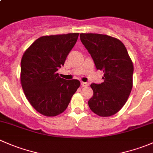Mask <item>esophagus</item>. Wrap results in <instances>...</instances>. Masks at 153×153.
Returning a JSON list of instances; mask_svg holds the SVG:
<instances>
[{"mask_svg":"<svg viewBox=\"0 0 153 153\" xmlns=\"http://www.w3.org/2000/svg\"><path fill=\"white\" fill-rule=\"evenodd\" d=\"M81 86H82V87H87V86H89V83L83 82V81H81Z\"/></svg>","mask_w":153,"mask_h":153,"instance_id":"34e87169","label":"esophagus"}]
</instances>
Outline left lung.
<instances>
[{"mask_svg":"<svg viewBox=\"0 0 153 153\" xmlns=\"http://www.w3.org/2000/svg\"><path fill=\"white\" fill-rule=\"evenodd\" d=\"M80 39L91 55L97 70L104 72L101 84H91L93 96L90 110L101 117H110L123 107L132 89L133 63L119 39L99 33H81Z\"/></svg>","mask_w":153,"mask_h":153,"instance_id":"left-lung-1","label":"left lung"}]
</instances>
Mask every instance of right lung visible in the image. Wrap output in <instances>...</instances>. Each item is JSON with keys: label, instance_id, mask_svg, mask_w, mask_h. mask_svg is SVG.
Wrapping results in <instances>:
<instances>
[{"label": "right lung", "instance_id": "add662e5", "mask_svg": "<svg viewBox=\"0 0 153 153\" xmlns=\"http://www.w3.org/2000/svg\"><path fill=\"white\" fill-rule=\"evenodd\" d=\"M79 33L44 36L34 41L21 61V83L26 98L42 115L63 113L80 87L78 80H66L57 71L76 43Z\"/></svg>", "mask_w": 153, "mask_h": 153}]
</instances>
